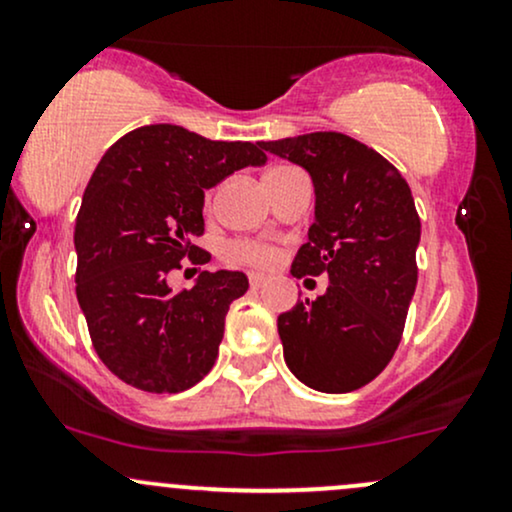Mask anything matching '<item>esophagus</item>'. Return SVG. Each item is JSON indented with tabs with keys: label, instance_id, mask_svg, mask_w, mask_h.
Returning a JSON list of instances; mask_svg holds the SVG:
<instances>
[{
	"label": "esophagus",
	"instance_id": "esophagus-1",
	"mask_svg": "<svg viewBox=\"0 0 512 512\" xmlns=\"http://www.w3.org/2000/svg\"><path fill=\"white\" fill-rule=\"evenodd\" d=\"M264 281H267V276H264V274H257V272L250 274V286H252V289H262Z\"/></svg>",
	"mask_w": 512,
	"mask_h": 512
}]
</instances>
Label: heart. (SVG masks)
I'll return each instance as SVG.
<instances>
[{
	"mask_svg": "<svg viewBox=\"0 0 512 512\" xmlns=\"http://www.w3.org/2000/svg\"><path fill=\"white\" fill-rule=\"evenodd\" d=\"M233 260L255 264V267H269L276 260V252L260 243H236L231 248Z\"/></svg>",
	"mask_w": 512,
	"mask_h": 512,
	"instance_id": "heart-1",
	"label": "heart"
}]
</instances>
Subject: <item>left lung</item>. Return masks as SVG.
I'll return each instance as SVG.
<instances>
[{"instance_id":"8db88e82","label":"left lung","mask_w":512,"mask_h":512,"mask_svg":"<svg viewBox=\"0 0 512 512\" xmlns=\"http://www.w3.org/2000/svg\"><path fill=\"white\" fill-rule=\"evenodd\" d=\"M315 187V221L293 276L330 286L279 315L286 366L303 385L339 395L363 387L395 356L416 291L421 221L407 180L387 158L339 132L260 142Z\"/></svg>"}]
</instances>
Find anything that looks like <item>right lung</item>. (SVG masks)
I'll list each match as a JSON object with an SVG mask.
<instances>
[{
    "mask_svg": "<svg viewBox=\"0 0 512 512\" xmlns=\"http://www.w3.org/2000/svg\"><path fill=\"white\" fill-rule=\"evenodd\" d=\"M260 144L211 142L178 125H146L105 151L74 226L76 298L96 354L144 392H182L214 366L228 305L248 291L243 272H202L173 291L182 257L204 233V190L240 168L264 166Z\"/></svg>",
    "mask_w": 512,
    "mask_h": 512,
    "instance_id": "obj_1",
    "label": "right lung"
}]
</instances>
